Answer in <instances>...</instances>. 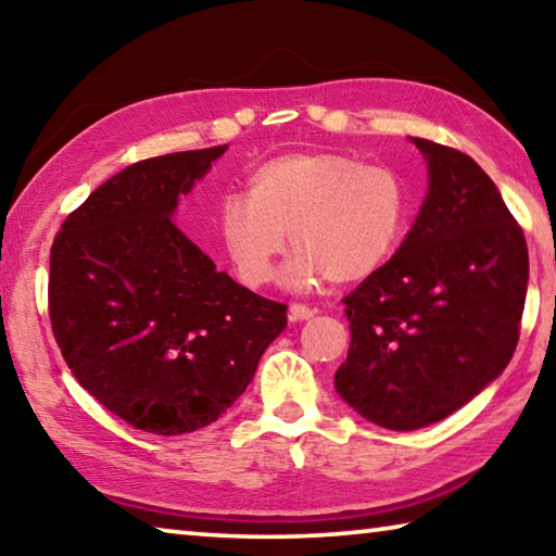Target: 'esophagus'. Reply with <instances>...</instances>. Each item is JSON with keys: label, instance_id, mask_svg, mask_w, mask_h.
Masks as SVG:
<instances>
[{"label": "esophagus", "instance_id": "esophagus-1", "mask_svg": "<svg viewBox=\"0 0 556 556\" xmlns=\"http://www.w3.org/2000/svg\"><path fill=\"white\" fill-rule=\"evenodd\" d=\"M316 314V308L306 306V304H291L289 306V318L291 321H306V318H312Z\"/></svg>", "mask_w": 556, "mask_h": 556}]
</instances>
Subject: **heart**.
Listing matches in <instances>:
<instances>
[{
  "label": "heart",
  "mask_w": 556,
  "mask_h": 556,
  "mask_svg": "<svg viewBox=\"0 0 556 556\" xmlns=\"http://www.w3.org/2000/svg\"><path fill=\"white\" fill-rule=\"evenodd\" d=\"M407 220L404 178L345 154L277 156L250 174L248 193L228 191L215 205V232L250 287L275 277L287 235L296 252L287 285H353L394 255Z\"/></svg>",
  "instance_id": "1"
}]
</instances>
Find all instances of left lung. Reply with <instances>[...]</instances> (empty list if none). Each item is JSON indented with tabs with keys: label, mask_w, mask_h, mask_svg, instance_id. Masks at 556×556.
Segmentation results:
<instances>
[{
	"label": "left lung",
	"mask_w": 556,
	"mask_h": 556,
	"mask_svg": "<svg viewBox=\"0 0 556 556\" xmlns=\"http://www.w3.org/2000/svg\"><path fill=\"white\" fill-rule=\"evenodd\" d=\"M429 191L394 257L343 299L351 348L336 390L394 431L434 425L505 370L520 338L527 242L468 154L412 137Z\"/></svg>",
	"instance_id": "obj_1"
}]
</instances>
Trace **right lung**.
I'll use <instances>...</instances> for the list:
<instances>
[{
    "label": "right lung",
    "instance_id": "obj_1",
    "mask_svg": "<svg viewBox=\"0 0 556 556\" xmlns=\"http://www.w3.org/2000/svg\"><path fill=\"white\" fill-rule=\"evenodd\" d=\"M223 147L127 166L65 218L51 248L49 314L83 388L127 425L208 427L255 378L287 306L244 289L172 220Z\"/></svg>",
    "mask_w": 556,
    "mask_h": 556
}]
</instances>
